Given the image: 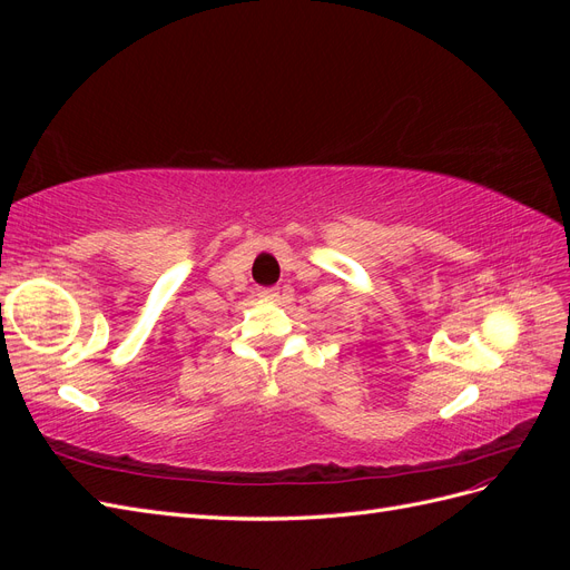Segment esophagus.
Instances as JSON below:
<instances>
[{
  "instance_id": "34e87169",
  "label": "esophagus",
  "mask_w": 570,
  "mask_h": 570,
  "mask_svg": "<svg viewBox=\"0 0 570 570\" xmlns=\"http://www.w3.org/2000/svg\"><path fill=\"white\" fill-rule=\"evenodd\" d=\"M258 297L278 302V299H281V292H278V287H262V289H258Z\"/></svg>"
}]
</instances>
